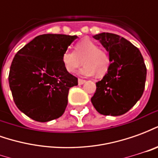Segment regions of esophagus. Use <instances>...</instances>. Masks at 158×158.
<instances>
[{"label":"esophagus","instance_id":"34e87169","mask_svg":"<svg viewBox=\"0 0 158 158\" xmlns=\"http://www.w3.org/2000/svg\"><path fill=\"white\" fill-rule=\"evenodd\" d=\"M85 82H86V81L85 80V79H79V80H78V84H79V85H84V84H85Z\"/></svg>","mask_w":158,"mask_h":158}]
</instances>
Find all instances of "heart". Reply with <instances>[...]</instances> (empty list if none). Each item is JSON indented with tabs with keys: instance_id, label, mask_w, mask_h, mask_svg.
<instances>
[{
	"instance_id": "b5f03b06",
	"label": "heart",
	"mask_w": 158,
	"mask_h": 158,
	"mask_svg": "<svg viewBox=\"0 0 158 158\" xmlns=\"http://www.w3.org/2000/svg\"><path fill=\"white\" fill-rule=\"evenodd\" d=\"M84 62V67L78 74L89 77L97 73L104 75L110 66V59L105 51L98 48V45L89 39H83L74 46V52L66 50L62 53V62L65 69L69 73L75 72Z\"/></svg>"
}]
</instances>
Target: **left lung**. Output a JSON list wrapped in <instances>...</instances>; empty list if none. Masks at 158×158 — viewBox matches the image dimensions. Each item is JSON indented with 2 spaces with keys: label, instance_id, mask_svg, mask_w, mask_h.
Wrapping results in <instances>:
<instances>
[{
  "label": "left lung",
  "instance_id": "1",
  "mask_svg": "<svg viewBox=\"0 0 158 158\" xmlns=\"http://www.w3.org/2000/svg\"><path fill=\"white\" fill-rule=\"evenodd\" d=\"M93 38L109 53L111 64L102 79L96 83L91 102L102 115L120 116L142 96L146 79L144 59L139 49L118 35L101 33Z\"/></svg>",
  "mask_w": 158,
  "mask_h": 158
}]
</instances>
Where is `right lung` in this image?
Segmentation results:
<instances>
[{
  "mask_svg": "<svg viewBox=\"0 0 158 158\" xmlns=\"http://www.w3.org/2000/svg\"><path fill=\"white\" fill-rule=\"evenodd\" d=\"M77 38L41 35L17 52L10 68L9 86L16 106L30 118L48 122L64 113L69 89L78 85V79L66 70L62 56Z\"/></svg>",
  "mask_w": 158,
  "mask_h": 158,
  "instance_id": "right-lung-1",
  "label": "right lung"
}]
</instances>
